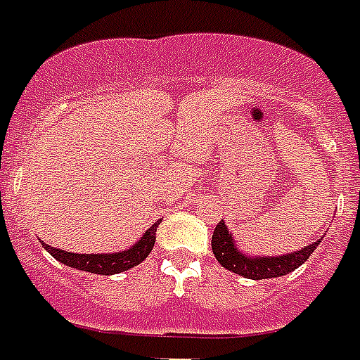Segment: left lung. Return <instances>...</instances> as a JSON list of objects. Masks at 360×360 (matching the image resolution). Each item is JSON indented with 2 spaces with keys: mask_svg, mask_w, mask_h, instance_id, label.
I'll return each mask as SVG.
<instances>
[{
  "mask_svg": "<svg viewBox=\"0 0 360 360\" xmlns=\"http://www.w3.org/2000/svg\"><path fill=\"white\" fill-rule=\"evenodd\" d=\"M318 245H320V240L283 257H251V255H243L236 247V241L232 240V234L223 221L215 226L214 236H212V251L221 266L234 271L236 275L252 278V281L288 275L309 260Z\"/></svg>",
  "mask_w": 360,
  "mask_h": 360,
  "instance_id": "1",
  "label": "left lung"
}]
</instances>
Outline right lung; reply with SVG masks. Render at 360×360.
<instances>
[{"instance_id": "right-lung-1", "label": "right lung", "mask_w": 360, "mask_h": 360, "mask_svg": "<svg viewBox=\"0 0 360 360\" xmlns=\"http://www.w3.org/2000/svg\"><path fill=\"white\" fill-rule=\"evenodd\" d=\"M162 221H156L150 229L146 230L143 238L137 243L120 252H111V255H77V252H68L57 247H51L42 241V247L50 252L51 257L59 260L61 264L79 271L96 273V275H115V273H122L130 267L137 266L150 255L154 241H156V230Z\"/></svg>"}]
</instances>
